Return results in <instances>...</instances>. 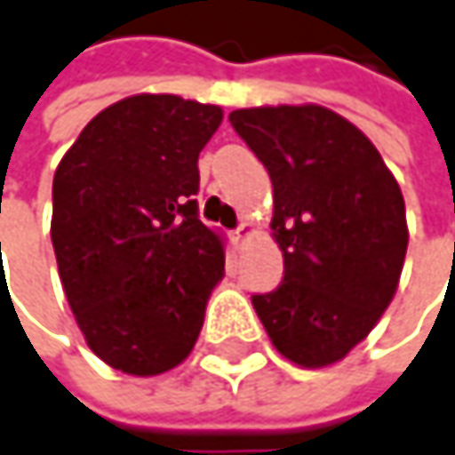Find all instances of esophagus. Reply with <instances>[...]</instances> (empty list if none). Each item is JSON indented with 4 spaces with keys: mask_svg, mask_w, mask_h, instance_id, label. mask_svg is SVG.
<instances>
[{
    "mask_svg": "<svg viewBox=\"0 0 455 455\" xmlns=\"http://www.w3.org/2000/svg\"><path fill=\"white\" fill-rule=\"evenodd\" d=\"M252 231H255V228H252V224H239V227L234 228V236H236V239L242 242V239L252 236Z\"/></svg>",
    "mask_w": 455,
    "mask_h": 455,
    "instance_id": "obj_1",
    "label": "esophagus"
}]
</instances>
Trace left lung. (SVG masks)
Here are the masks:
<instances>
[{"label": "left lung", "instance_id": "8db88e82", "mask_svg": "<svg viewBox=\"0 0 455 455\" xmlns=\"http://www.w3.org/2000/svg\"><path fill=\"white\" fill-rule=\"evenodd\" d=\"M228 122L268 169L283 252V281L252 307L286 359L328 367L367 339L395 294L409 244L401 187L331 108H236Z\"/></svg>", "mask_w": 455, "mask_h": 455}]
</instances>
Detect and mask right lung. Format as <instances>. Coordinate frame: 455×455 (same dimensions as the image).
Wrapping results in <instances>:
<instances>
[{
  "instance_id": "add662e5",
  "label": "right lung",
  "mask_w": 455,
  "mask_h": 455,
  "mask_svg": "<svg viewBox=\"0 0 455 455\" xmlns=\"http://www.w3.org/2000/svg\"><path fill=\"white\" fill-rule=\"evenodd\" d=\"M219 106L140 93L93 116L54 174L52 244L93 354L161 375L192 351L224 242L197 216V156Z\"/></svg>"
}]
</instances>
